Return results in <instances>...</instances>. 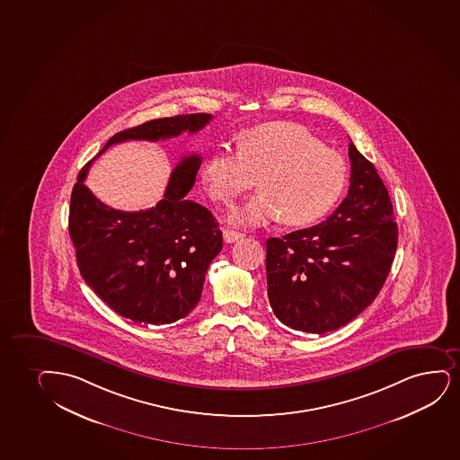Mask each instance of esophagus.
Instances as JSON below:
<instances>
[{"instance_id": "1", "label": "esophagus", "mask_w": 460, "mask_h": 460, "mask_svg": "<svg viewBox=\"0 0 460 460\" xmlns=\"http://www.w3.org/2000/svg\"><path fill=\"white\" fill-rule=\"evenodd\" d=\"M243 237L244 234L237 233V231H231V229H225L223 231V238H225L226 243H234V242H237V240Z\"/></svg>"}]
</instances>
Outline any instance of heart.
<instances>
[{"mask_svg": "<svg viewBox=\"0 0 460 460\" xmlns=\"http://www.w3.org/2000/svg\"><path fill=\"white\" fill-rule=\"evenodd\" d=\"M259 178L261 190L235 208L229 220L261 226L284 218L305 226L325 216L344 190V156L302 125L278 122L244 131L233 148H217L201 167V181L210 199L222 205L248 192Z\"/></svg>", "mask_w": 460, "mask_h": 460, "instance_id": "b5f03b06", "label": "heart"}]
</instances>
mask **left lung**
Returning a JSON list of instances; mask_svg holds the SVG:
<instances>
[{
    "label": "left lung",
    "mask_w": 460,
    "mask_h": 460,
    "mask_svg": "<svg viewBox=\"0 0 460 460\" xmlns=\"http://www.w3.org/2000/svg\"><path fill=\"white\" fill-rule=\"evenodd\" d=\"M350 188L325 222L267 240L268 299L280 323L327 333L375 301L397 250L394 208L375 165L349 144Z\"/></svg>",
    "instance_id": "obj_1"
}]
</instances>
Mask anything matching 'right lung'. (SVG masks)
Masks as SVG:
<instances>
[{
    "instance_id": "1",
    "label": "right lung",
    "mask_w": 460,
    "mask_h": 460,
    "mask_svg": "<svg viewBox=\"0 0 460 460\" xmlns=\"http://www.w3.org/2000/svg\"><path fill=\"white\" fill-rule=\"evenodd\" d=\"M210 119V114L197 113L148 120L116 133L97 156L119 142L193 135ZM94 159L79 172L69 205V235L82 278L111 310L133 323L164 325L186 318L199 304L210 261L223 248L210 210L186 199L201 156H184L171 173L164 199L139 212L103 205L86 188Z\"/></svg>"
}]
</instances>
